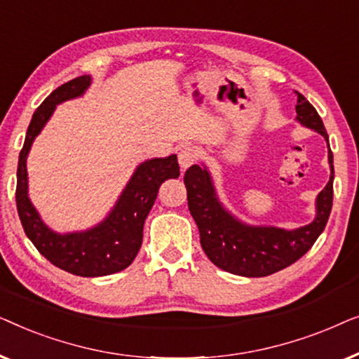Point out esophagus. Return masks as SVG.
Returning a JSON list of instances; mask_svg holds the SVG:
<instances>
[{
	"label": "esophagus",
	"instance_id": "1",
	"mask_svg": "<svg viewBox=\"0 0 359 359\" xmlns=\"http://www.w3.org/2000/svg\"><path fill=\"white\" fill-rule=\"evenodd\" d=\"M198 156H199V150L196 149V147H193V145L183 147L178 154V161H180L181 170H188L189 166L193 165L196 160H198Z\"/></svg>",
	"mask_w": 359,
	"mask_h": 359
}]
</instances>
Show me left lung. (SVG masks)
<instances>
[{
	"instance_id": "left-lung-1",
	"label": "left lung",
	"mask_w": 359,
	"mask_h": 359,
	"mask_svg": "<svg viewBox=\"0 0 359 359\" xmlns=\"http://www.w3.org/2000/svg\"><path fill=\"white\" fill-rule=\"evenodd\" d=\"M296 121L320 134L328 147L330 180L316 199V217L297 229L252 225L233 215L219 199L208 166L193 165L184 173L189 212L199 229L201 247L215 266L245 278L281 271L306 255L325 229L333 203V154L316 107L297 93Z\"/></svg>"
}]
</instances>
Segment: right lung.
<instances>
[{"label":"right lung","mask_w":359,"mask_h":359,"mask_svg":"<svg viewBox=\"0 0 359 359\" xmlns=\"http://www.w3.org/2000/svg\"><path fill=\"white\" fill-rule=\"evenodd\" d=\"M91 81V75L78 76L58 86L37 107L19 154L16 184L18 214L27 238L39 253L57 268L83 278L107 276L122 271L134 262L142 247L145 219L161 183L180 176L176 155L145 160L137 166L116 204L100 224L86 230L60 233L43 222L29 198L27 155L55 107L65 101L81 97Z\"/></svg>","instance_id":"right-lung-1"}]
</instances>
